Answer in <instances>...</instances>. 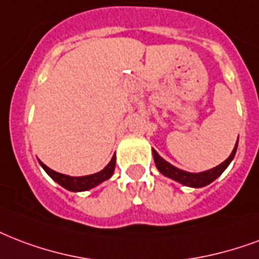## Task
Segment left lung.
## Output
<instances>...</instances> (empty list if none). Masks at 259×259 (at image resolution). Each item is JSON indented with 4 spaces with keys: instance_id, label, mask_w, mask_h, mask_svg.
<instances>
[{
    "instance_id": "8db88e82",
    "label": "left lung",
    "mask_w": 259,
    "mask_h": 259,
    "mask_svg": "<svg viewBox=\"0 0 259 259\" xmlns=\"http://www.w3.org/2000/svg\"><path fill=\"white\" fill-rule=\"evenodd\" d=\"M236 148H238V143L235 145L234 151L230 155V157L227 159L226 161H223L222 164L217 165L214 168L209 169V171H204V172L200 174H193V172H186V171H182V169L177 168V167H174L168 163V161H165L163 157L159 156V153L153 149V159H155L156 167L157 169L160 171L163 175L165 177L171 178L174 181H177V182L182 183L185 186H190V187H202L206 186L209 183H212L217 177H220L223 174V171L228 167L232 159H234L235 153H236Z\"/></svg>"
}]
</instances>
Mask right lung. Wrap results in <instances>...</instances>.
I'll list each match as a JSON object with an SVG mask.
<instances>
[{"mask_svg": "<svg viewBox=\"0 0 259 259\" xmlns=\"http://www.w3.org/2000/svg\"><path fill=\"white\" fill-rule=\"evenodd\" d=\"M40 165H42L45 171H46L49 175H50L55 182L61 185L65 189H68L70 191H84L90 190L92 187L98 186L99 183L104 182L106 179L111 177L112 172H114V168H115V155L112 156V159L110 160L106 167H104L102 171H99L96 174H92V175H87V177H68V175H64V174H59L53 171L51 168H49L47 165H45L42 161H39Z\"/></svg>", "mask_w": 259, "mask_h": 259, "instance_id": "1", "label": "right lung"}]
</instances>
